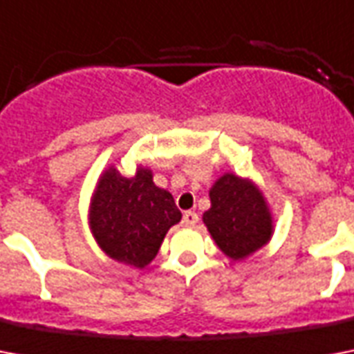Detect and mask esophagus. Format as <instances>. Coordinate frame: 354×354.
Instances as JSON below:
<instances>
[{
	"label": "esophagus",
	"mask_w": 354,
	"mask_h": 354,
	"mask_svg": "<svg viewBox=\"0 0 354 354\" xmlns=\"http://www.w3.org/2000/svg\"><path fill=\"white\" fill-rule=\"evenodd\" d=\"M183 224L187 227H193L198 224V215L194 213V211H185L183 213Z\"/></svg>",
	"instance_id": "esophagus-1"
}]
</instances>
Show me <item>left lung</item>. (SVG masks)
<instances>
[{"instance_id": "left-lung-1", "label": "left lung", "mask_w": 354, "mask_h": 354, "mask_svg": "<svg viewBox=\"0 0 354 354\" xmlns=\"http://www.w3.org/2000/svg\"><path fill=\"white\" fill-rule=\"evenodd\" d=\"M209 198L211 207L202 218L230 259L242 261L272 239V213L253 182L227 172L211 187Z\"/></svg>"}]
</instances>
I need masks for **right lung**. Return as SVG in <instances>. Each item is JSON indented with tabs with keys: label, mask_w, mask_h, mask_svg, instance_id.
<instances>
[{
	"label": "right lung",
	"mask_w": 354,
	"mask_h": 354,
	"mask_svg": "<svg viewBox=\"0 0 354 354\" xmlns=\"http://www.w3.org/2000/svg\"><path fill=\"white\" fill-rule=\"evenodd\" d=\"M180 221L172 194L158 187L145 167L130 178L108 167L91 196L90 227L97 244L108 257L128 266L145 268Z\"/></svg>",
	"instance_id": "add662e5"
}]
</instances>
